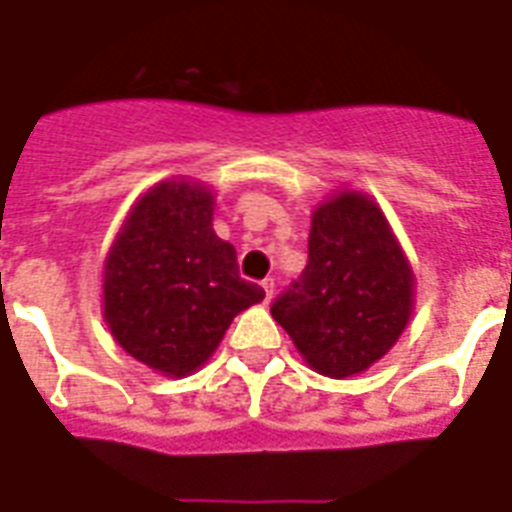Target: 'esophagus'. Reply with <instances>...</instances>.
Instances as JSON below:
<instances>
[{
  "label": "esophagus",
  "instance_id": "obj_1",
  "mask_svg": "<svg viewBox=\"0 0 512 512\" xmlns=\"http://www.w3.org/2000/svg\"><path fill=\"white\" fill-rule=\"evenodd\" d=\"M263 292H265V305H268L273 300V279L263 281Z\"/></svg>",
  "mask_w": 512,
  "mask_h": 512
}]
</instances>
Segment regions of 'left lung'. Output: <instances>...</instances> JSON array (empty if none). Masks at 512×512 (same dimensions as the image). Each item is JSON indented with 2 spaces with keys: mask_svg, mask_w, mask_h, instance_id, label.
Listing matches in <instances>:
<instances>
[{
  "mask_svg": "<svg viewBox=\"0 0 512 512\" xmlns=\"http://www.w3.org/2000/svg\"><path fill=\"white\" fill-rule=\"evenodd\" d=\"M414 311V271L380 204L361 191L313 209L308 265L271 305L305 364L327 377L366 372Z\"/></svg>",
  "mask_w": 512,
  "mask_h": 512,
  "instance_id": "obj_1",
  "label": "left lung"
}]
</instances>
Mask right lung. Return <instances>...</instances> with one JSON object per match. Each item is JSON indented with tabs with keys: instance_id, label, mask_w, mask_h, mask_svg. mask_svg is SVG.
<instances>
[{
	"instance_id": "add662e5",
	"label": "right lung",
	"mask_w": 512,
	"mask_h": 512,
	"mask_svg": "<svg viewBox=\"0 0 512 512\" xmlns=\"http://www.w3.org/2000/svg\"><path fill=\"white\" fill-rule=\"evenodd\" d=\"M215 193L199 180L151 185L103 263V319L132 358L164 377L196 372L225 329L265 292L239 276L236 249L212 228Z\"/></svg>"
}]
</instances>
